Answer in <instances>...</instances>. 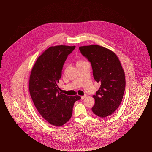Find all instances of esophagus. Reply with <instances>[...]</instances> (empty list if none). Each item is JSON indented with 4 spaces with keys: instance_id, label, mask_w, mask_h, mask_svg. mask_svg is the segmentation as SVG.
<instances>
[{
    "instance_id": "1",
    "label": "esophagus",
    "mask_w": 152,
    "mask_h": 152,
    "mask_svg": "<svg viewBox=\"0 0 152 152\" xmlns=\"http://www.w3.org/2000/svg\"><path fill=\"white\" fill-rule=\"evenodd\" d=\"M87 97V94H84V96H81V99H82V100H83V99H84L86 97Z\"/></svg>"
}]
</instances>
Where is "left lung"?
Wrapping results in <instances>:
<instances>
[{"label": "left lung", "mask_w": 152, "mask_h": 152, "mask_svg": "<svg viewBox=\"0 0 152 152\" xmlns=\"http://www.w3.org/2000/svg\"><path fill=\"white\" fill-rule=\"evenodd\" d=\"M81 53L91 63L95 81L101 86L93 96L92 110L102 118L111 115L118 108L125 88V73L116 54L98 45L80 47Z\"/></svg>", "instance_id": "left-lung-1"}]
</instances>
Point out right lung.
<instances>
[{"mask_svg":"<svg viewBox=\"0 0 152 152\" xmlns=\"http://www.w3.org/2000/svg\"><path fill=\"white\" fill-rule=\"evenodd\" d=\"M75 46L51 47L38 58L31 71L29 90L37 110L53 125L60 126L69 121L79 96H69L58 87L63 65Z\"/></svg>","mask_w":152,"mask_h":152,"instance_id":"1","label":"right lung"}]
</instances>
